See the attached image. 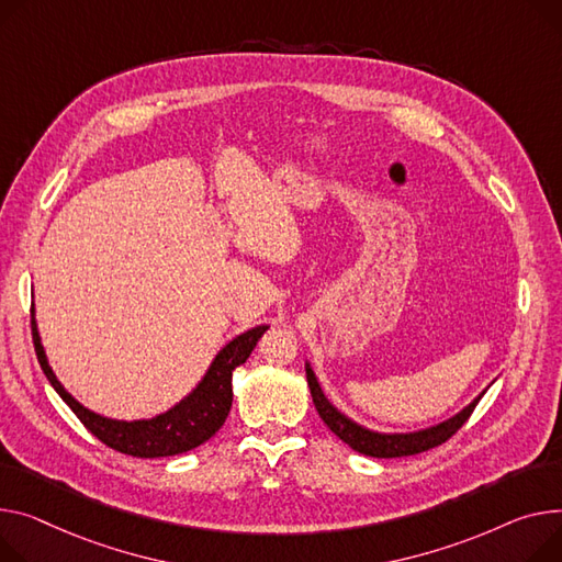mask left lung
Returning <instances> with one entry per match:
<instances>
[{
	"mask_svg": "<svg viewBox=\"0 0 562 562\" xmlns=\"http://www.w3.org/2000/svg\"><path fill=\"white\" fill-rule=\"evenodd\" d=\"M305 372H307V384L312 391V400L314 406L318 411V416L323 418V423L339 436L346 445H350L355 452L366 454V457H375V459H395V457H411V454H420L431 450V447H438L440 442H445L447 438H452L463 423L470 418V414L474 411V406L479 404V400L483 397L485 389L470 402L465 404L459 414H454L452 418H447L438 425L418 429V431H378L370 429L357 420H352L350 416H346L341 408H336L327 395L323 393L316 372L312 368L310 361H305ZM495 382V380H493Z\"/></svg>",
	"mask_w": 562,
	"mask_h": 562,
	"instance_id": "8db88e82",
	"label": "left lung"
}]
</instances>
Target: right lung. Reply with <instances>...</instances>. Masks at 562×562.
<instances>
[{"label": "right lung", "instance_id": "add662e5", "mask_svg": "<svg viewBox=\"0 0 562 562\" xmlns=\"http://www.w3.org/2000/svg\"><path fill=\"white\" fill-rule=\"evenodd\" d=\"M31 329L35 355L37 361H41L45 378L63 397V402L77 414V418L101 442L112 447V450L137 459H158L194 450V447L210 440L221 429V425L226 423L233 406V372L250 357L252 348L261 339V334L269 329V325H257L237 334L233 341H228L216 352V357L205 370V375L180 402H176L173 406H169L154 418L139 420L108 418L83 406L60 384L54 368L49 366L41 339V329H37L35 321V305L31 310Z\"/></svg>", "mask_w": 562, "mask_h": 562}]
</instances>
